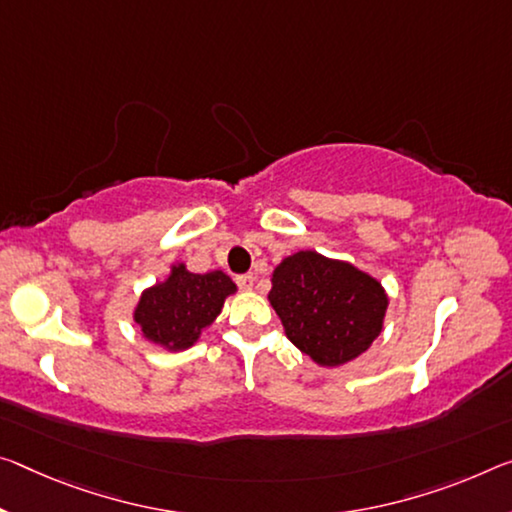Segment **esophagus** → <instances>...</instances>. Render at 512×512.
Instances as JSON below:
<instances>
[{"instance_id": "1", "label": "esophagus", "mask_w": 512, "mask_h": 512, "mask_svg": "<svg viewBox=\"0 0 512 512\" xmlns=\"http://www.w3.org/2000/svg\"><path fill=\"white\" fill-rule=\"evenodd\" d=\"M253 282H255V278L250 273H246V275H237V285L241 287V289H250L253 287Z\"/></svg>"}]
</instances>
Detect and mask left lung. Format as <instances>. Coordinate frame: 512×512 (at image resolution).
<instances>
[{"mask_svg": "<svg viewBox=\"0 0 512 512\" xmlns=\"http://www.w3.org/2000/svg\"><path fill=\"white\" fill-rule=\"evenodd\" d=\"M271 282L269 300L291 344L321 367L355 360L383 330L385 291L351 264L300 250Z\"/></svg>", "mask_w": 512, "mask_h": 512, "instance_id": "left-lung-1", "label": "left lung"}]
</instances>
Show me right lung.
Masks as SVG:
<instances>
[{"mask_svg": "<svg viewBox=\"0 0 512 512\" xmlns=\"http://www.w3.org/2000/svg\"><path fill=\"white\" fill-rule=\"evenodd\" d=\"M237 291L223 271L189 273L184 264L173 266L166 282L143 291L134 321L143 335L170 351H182L196 342L200 330L221 314L225 296Z\"/></svg>", "mask_w": 512, "mask_h": 512, "instance_id": "right-lung-1", "label": "right lung"}]
</instances>
